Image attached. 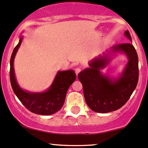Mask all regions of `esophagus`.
Wrapping results in <instances>:
<instances>
[{
  "label": "esophagus",
  "mask_w": 148,
  "mask_h": 148,
  "mask_svg": "<svg viewBox=\"0 0 148 148\" xmlns=\"http://www.w3.org/2000/svg\"><path fill=\"white\" fill-rule=\"evenodd\" d=\"M80 71H81V69H80V68H77V69H75V73H76V74H77V76L78 75V74L80 72Z\"/></svg>",
  "instance_id": "esophagus-1"
}]
</instances>
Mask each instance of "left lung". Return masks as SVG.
Returning <instances> with one entry per match:
<instances>
[{
    "mask_svg": "<svg viewBox=\"0 0 148 148\" xmlns=\"http://www.w3.org/2000/svg\"><path fill=\"white\" fill-rule=\"evenodd\" d=\"M125 36L132 42L129 31H125ZM118 53L125 54L128 60L122 73L117 77L103 74L101 69ZM88 64L89 66L78 74V78L89 108L95 112L107 113L122 107L138 84V57L135 47L131 43L114 46L89 61Z\"/></svg>",
    "mask_w": 148,
    "mask_h": 148,
    "instance_id": "1",
    "label": "left lung"
}]
</instances>
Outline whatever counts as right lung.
Masks as SVG:
<instances>
[{"label":"right lung","mask_w":148,"mask_h":148,"mask_svg":"<svg viewBox=\"0 0 148 148\" xmlns=\"http://www.w3.org/2000/svg\"><path fill=\"white\" fill-rule=\"evenodd\" d=\"M23 38L21 35L18 44L13 49L10 57V79L12 89L19 100L31 112L41 115L54 114L63 106L67 91L76 79L75 73L72 69L58 71L51 86L44 92H34L22 89L16 80L14 59Z\"/></svg>","instance_id":"1"}]
</instances>
